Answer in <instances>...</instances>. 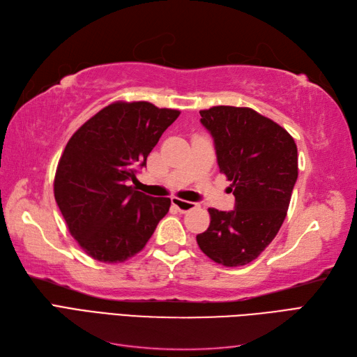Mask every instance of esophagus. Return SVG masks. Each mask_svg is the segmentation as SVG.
<instances>
[{
    "label": "esophagus",
    "instance_id": "obj_1",
    "mask_svg": "<svg viewBox=\"0 0 357 357\" xmlns=\"http://www.w3.org/2000/svg\"><path fill=\"white\" fill-rule=\"evenodd\" d=\"M171 202H172V205H174V207H176L178 211H181V213H188V211H190V210L198 207V205H197L195 202L185 201V199H178V198H172Z\"/></svg>",
    "mask_w": 357,
    "mask_h": 357
}]
</instances>
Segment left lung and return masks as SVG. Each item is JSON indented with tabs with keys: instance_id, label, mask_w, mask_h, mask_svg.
Returning <instances> with one entry per match:
<instances>
[{
	"instance_id": "1",
	"label": "left lung",
	"mask_w": 357,
	"mask_h": 357,
	"mask_svg": "<svg viewBox=\"0 0 357 357\" xmlns=\"http://www.w3.org/2000/svg\"><path fill=\"white\" fill-rule=\"evenodd\" d=\"M214 139L220 172L232 181V211L208 208V229L197 235L202 253L223 266L250 264L286 219L298 178V149L284 128L248 107L201 110Z\"/></svg>"
}]
</instances>
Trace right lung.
<instances>
[{"label":"right lung","mask_w":357,"mask_h":357,"mask_svg":"<svg viewBox=\"0 0 357 357\" xmlns=\"http://www.w3.org/2000/svg\"><path fill=\"white\" fill-rule=\"evenodd\" d=\"M178 114L147 101H117L84 122L63 149L55 199L70 234L95 261L135 256L168 213L169 198L149 197L129 183Z\"/></svg>","instance_id":"obj_1"}]
</instances>
